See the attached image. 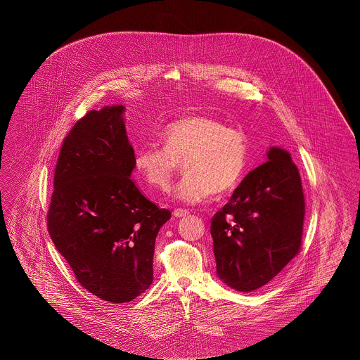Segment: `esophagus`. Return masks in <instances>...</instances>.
Masks as SVG:
<instances>
[{
    "mask_svg": "<svg viewBox=\"0 0 360 360\" xmlns=\"http://www.w3.org/2000/svg\"><path fill=\"white\" fill-rule=\"evenodd\" d=\"M172 214H174L175 217H185V216H188V212L186 209H181V207H178V209H175V210L172 212Z\"/></svg>",
    "mask_w": 360,
    "mask_h": 360,
    "instance_id": "obj_1",
    "label": "esophagus"
}]
</instances>
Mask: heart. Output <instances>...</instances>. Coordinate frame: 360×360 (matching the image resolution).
I'll list each match as a JSON object with an SVG mask.
<instances>
[{"label": "heart", "instance_id": "1", "mask_svg": "<svg viewBox=\"0 0 360 360\" xmlns=\"http://www.w3.org/2000/svg\"><path fill=\"white\" fill-rule=\"evenodd\" d=\"M162 146L137 150L135 170L148 188L165 191L179 172L186 174L174 188L175 200L200 204L213 193L235 188L247 166V141L239 129L223 121L195 115L167 124L159 135Z\"/></svg>", "mask_w": 360, "mask_h": 360}]
</instances>
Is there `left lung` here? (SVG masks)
<instances>
[{"label": "left lung", "instance_id": "8db88e82", "mask_svg": "<svg viewBox=\"0 0 360 360\" xmlns=\"http://www.w3.org/2000/svg\"><path fill=\"white\" fill-rule=\"evenodd\" d=\"M305 198L288 151L273 147L212 217L217 274L238 291L257 290L298 255Z\"/></svg>", "mask_w": 360, "mask_h": 360}]
</instances>
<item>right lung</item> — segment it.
Instances as JSON below:
<instances>
[{
	"label": "right lung",
	"instance_id": "obj_1",
	"mask_svg": "<svg viewBox=\"0 0 360 360\" xmlns=\"http://www.w3.org/2000/svg\"><path fill=\"white\" fill-rule=\"evenodd\" d=\"M124 106L90 110L58 156L47 228L77 281L98 298L129 302L153 283L155 239L172 212L131 178L135 151Z\"/></svg>",
	"mask_w": 360,
	"mask_h": 360
}]
</instances>
